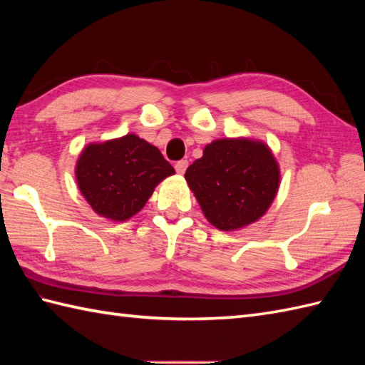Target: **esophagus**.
Returning a JSON list of instances; mask_svg holds the SVG:
<instances>
[{
    "label": "esophagus",
    "instance_id": "obj_1",
    "mask_svg": "<svg viewBox=\"0 0 365 365\" xmlns=\"http://www.w3.org/2000/svg\"><path fill=\"white\" fill-rule=\"evenodd\" d=\"M187 168H188V160H180L175 163V170L178 174H183L185 170H187Z\"/></svg>",
    "mask_w": 365,
    "mask_h": 365
}]
</instances>
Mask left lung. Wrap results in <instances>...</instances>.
<instances>
[{
	"instance_id": "8db88e82",
	"label": "left lung",
	"mask_w": 365,
	"mask_h": 365,
	"mask_svg": "<svg viewBox=\"0 0 365 365\" xmlns=\"http://www.w3.org/2000/svg\"><path fill=\"white\" fill-rule=\"evenodd\" d=\"M205 218L232 230L257 221L279 188V168L268 147L251 139H218L185 173Z\"/></svg>"
}]
</instances>
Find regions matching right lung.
<instances>
[{
  "label": "right lung",
  "instance_id": "right-lung-1",
  "mask_svg": "<svg viewBox=\"0 0 365 365\" xmlns=\"http://www.w3.org/2000/svg\"><path fill=\"white\" fill-rule=\"evenodd\" d=\"M175 173L157 147L136 135L91 144L76 163V182L94 212L113 221L138 213L153 188Z\"/></svg>",
  "mask_w": 365,
  "mask_h": 365
}]
</instances>
